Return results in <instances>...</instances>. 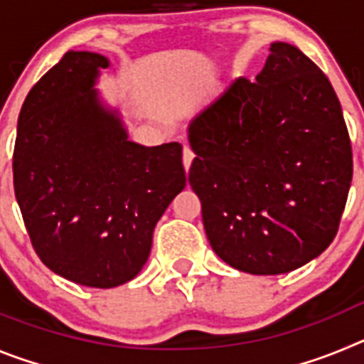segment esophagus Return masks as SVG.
Wrapping results in <instances>:
<instances>
[{"instance_id":"34e87169","label":"esophagus","mask_w":364,"mask_h":364,"mask_svg":"<svg viewBox=\"0 0 364 364\" xmlns=\"http://www.w3.org/2000/svg\"><path fill=\"white\" fill-rule=\"evenodd\" d=\"M193 159H195V153H193L189 147H184V154H182V160H184V169L186 173L189 171V167H191V162Z\"/></svg>"}]
</instances>
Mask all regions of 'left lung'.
I'll use <instances>...</instances> for the list:
<instances>
[{
	"mask_svg": "<svg viewBox=\"0 0 364 364\" xmlns=\"http://www.w3.org/2000/svg\"><path fill=\"white\" fill-rule=\"evenodd\" d=\"M257 82L237 78L189 122V184L213 252L252 275L301 268L332 244L352 182L343 109L323 70L273 41Z\"/></svg>",
	"mask_w": 364,
	"mask_h": 364,
	"instance_id": "8db88e82",
	"label": "left lung"
}]
</instances>
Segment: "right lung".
<instances>
[{
    "label": "right lung",
    "mask_w": 364,
    "mask_h": 364,
    "mask_svg": "<svg viewBox=\"0 0 364 364\" xmlns=\"http://www.w3.org/2000/svg\"><path fill=\"white\" fill-rule=\"evenodd\" d=\"M107 58L69 50L19 111L14 191L38 257L67 281L114 288L149 259L156 222L186 188L182 146L129 140L96 89Z\"/></svg>",
    "instance_id": "1"
}]
</instances>
